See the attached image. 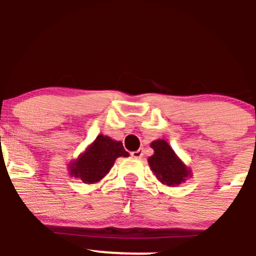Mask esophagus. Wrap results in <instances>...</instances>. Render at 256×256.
I'll list each match as a JSON object with an SVG mask.
<instances>
[{
	"label": "esophagus",
	"instance_id": "obj_1",
	"mask_svg": "<svg viewBox=\"0 0 256 256\" xmlns=\"http://www.w3.org/2000/svg\"><path fill=\"white\" fill-rule=\"evenodd\" d=\"M143 154H144V150H143L142 148H140V149H137L136 152H131V156L132 158H140L143 156Z\"/></svg>",
	"mask_w": 256,
	"mask_h": 256
}]
</instances>
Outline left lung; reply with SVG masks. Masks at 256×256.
Returning a JSON list of instances; mask_svg holds the SVG:
<instances>
[{
	"instance_id": "1",
	"label": "left lung",
	"mask_w": 256,
	"mask_h": 256,
	"mask_svg": "<svg viewBox=\"0 0 256 256\" xmlns=\"http://www.w3.org/2000/svg\"><path fill=\"white\" fill-rule=\"evenodd\" d=\"M150 146L154 149V155L148 158V162L158 180L170 186L179 185L184 182L190 173L189 170L177 158L168 143L164 140H154Z\"/></svg>"
}]
</instances>
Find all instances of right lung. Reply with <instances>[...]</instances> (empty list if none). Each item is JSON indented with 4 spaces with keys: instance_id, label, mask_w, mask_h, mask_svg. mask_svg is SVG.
Masks as SVG:
<instances>
[{
    "instance_id": "add662e5",
    "label": "right lung",
    "mask_w": 256,
    "mask_h": 256,
    "mask_svg": "<svg viewBox=\"0 0 256 256\" xmlns=\"http://www.w3.org/2000/svg\"><path fill=\"white\" fill-rule=\"evenodd\" d=\"M119 156H128L122 143L100 134L86 152L70 167L71 174L80 178L84 183H95L110 172L116 158Z\"/></svg>"
}]
</instances>
